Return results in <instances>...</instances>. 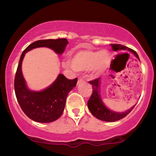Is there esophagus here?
I'll return each mask as SVG.
<instances>
[{
	"label": "esophagus",
	"instance_id": "obj_1",
	"mask_svg": "<svg viewBox=\"0 0 156 156\" xmlns=\"http://www.w3.org/2000/svg\"><path fill=\"white\" fill-rule=\"evenodd\" d=\"M84 81V80L83 79V78H79V79H78V83H82V82H83Z\"/></svg>",
	"mask_w": 156,
	"mask_h": 156
}]
</instances>
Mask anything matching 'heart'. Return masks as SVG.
<instances>
[{
    "label": "heart",
    "instance_id": "b5f03b06",
    "mask_svg": "<svg viewBox=\"0 0 156 156\" xmlns=\"http://www.w3.org/2000/svg\"><path fill=\"white\" fill-rule=\"evenodd\" d=\"M111 55L106 51H80L73 55L70 58V64L76 71H88L94 69L95 73H101L108 66ZM65 67H69L68 63H64Z\"/></svg>",
    "mask_w": 156,
    "mask_h": 156
}]
</instances>
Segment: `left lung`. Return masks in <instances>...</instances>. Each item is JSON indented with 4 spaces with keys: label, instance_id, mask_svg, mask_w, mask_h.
<instances>
[{
    "label": "left lung",
    "instance_id": "left-lung-1",
    "mask_svg": "<svg viewBox=\"0 0 156 156\" xmlns=\"http://www.w3.org/2000/svg\"><path fill=\"white\" fill-rule=\"evenodd\" d=\"M112 50L114 51H129L133 53L135 56L138 59H139V57L137 53L133 50L126 47V46L122 45L119 44H111ZM89 83L92 85V94L91 95L90 98L89 99L88 103V108L92 114L93 116H94L96 118L101 120L105 121V122H114L119 120L122 119L125 117H126L129 113L133 110L135 105L131 107V108L126 112L122 113L115 112L113 111L109 110L105 105L103 104V101L101 100V92H100V78H96V79L90 80Z\"/></svg>",
    "mask_w": 156,
    "mask_h": 156
}]
</instances>
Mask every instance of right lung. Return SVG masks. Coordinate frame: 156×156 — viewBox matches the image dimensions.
<instances>
[{
  "label": "right lung",
  "mask_w": 156,
  "mask_h": 156,
  "mask_svg": "<svg viewBox=\"0 0 156 156\" xmlns=\"http://www.w3.org/2000/svg\"><path fill=\"white\" fill-rule=\"evenodd\" d=\"M67 44L65 38L38 40L28 45L21 55L15 78V94L23 112L32 120L48 123L58 119L64 112L68 93L76 87L78 78L69 80L59 74L47 89L40 92L29 90L21 69L25 54L34 48L40 47L49 48L58 54H62Z\"/></svg>",
  "instance_id": "add662e5"
}]
</instances>
